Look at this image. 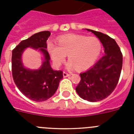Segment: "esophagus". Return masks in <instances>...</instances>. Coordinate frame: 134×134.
<instances>
[{"label": "esophagus", "instance_id": "34e87169", "mask_svg": "<svg viewBox=\"0 0 134 134\" xmlns=\"http://www.w3.org/2000/svg\"><path fill=\"white\" fill-rule=\"evenodd\" d=\"M70 75H71V74H69V73L66 72V71H63V77H68V76H69Z\"/></svg>", "mask_w": 134, "mask_h": 134}]
</instances>
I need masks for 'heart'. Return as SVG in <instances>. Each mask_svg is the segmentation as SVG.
Segmentation results:
<instances>
[{
    "instance_id": "1",
    "label": "heart",
    "mask_w": 134,
    "mask_h": 134,
    "mask_svg": "<svg viewBox=\"0 0 134 134\" xmlns=\"http://www.w3.org/2000/svg\"><path fill=\"white\" fill-rule=\"evenodd\" d=\"M48 47L56 65H61L68 54V68L79 70L91 67L102 52V43L98 38L80 35L60 36L58 45L48 42Z\"/></svg>"
}]
</instances>
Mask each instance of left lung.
Instances as JSON below:
<instances>
[{
  "label": "left lung",
  "mask_w": 134,
  "mask_h": 134,
  "mask_svg": "<svg viewBox=\"0 0 134 134\" xmlns=\"http://www.w3.org/2000/svg\"><path fill=\"white\" fill-rule=\"evenodd\" d=\"M99 39L105 54L94 66L80 74L76 91L81 98L99 102L108 97L119 82L122 65V54L114 39L98 31L86 29Z\"/></svg>",
  "instance_id": "8db88e82"
}]
</instances>
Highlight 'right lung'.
Instances as JSON below:
<instances>
[{
  "mask_svg": "<svg viewBox=\"0 0 134 134\" xmlns=\"http://www.w3.org/2000/svg\"><path fill=\"white\" fill-rule=\"evenodd\" d=\"M50 31L35 33L23 40L12 51V76L16 86L23 95L35 102H43L50 98L57 91L63 77L62 71H54L50 64V57L47 48V39ZM28 47L40 48L45 57V61L38 70L26 69L22 65L21 56Z\"/></svg>",
  "mask_w": 134,
  "mask_h": 134,
  "instance_id": "1",
  "label": "right lung"
}]
</instances>
